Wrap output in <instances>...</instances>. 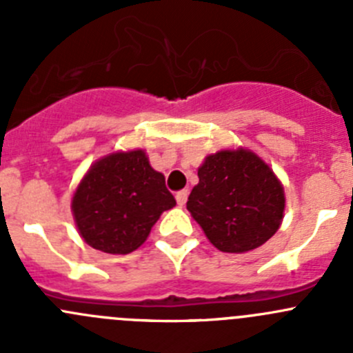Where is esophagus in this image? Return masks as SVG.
<instances>
[{
    "instance_id": "1",
    "label": "esophagus",
    "mask_w": 353,
    "mask_h": 353,
    "mask_svg": "<svg viewBox=\"0 0 353 353\" xmlns=\"http://www.w3.org/2000/svg\"><path fill=\"white\" fill-rule=\"evenodd\" d=\"M188 194H190V191H188V190L179 191V193L176 194V201H177V205H179V206H184V205H186V201H188Z\"/></svg>"
}]
</instances>
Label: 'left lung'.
Masks as SVG:
<instances>
[{
  "mask_svg": "<svg viewBox=\"0 0 353 353\" xmlns=\"http://www.w3.org/2000/svg\"><path fill=\"white\" fill-rule=\"evenodd\" d=\"M188 210L223 252L252 251L273 237L285 212V191L272 167L249 148L206 155Z\"/></svg>",
  "mask_w": 353,
  "mask_h": 353,
  "instance_id": "8db88e82",
  "label": "left lung"
}]
</instances>
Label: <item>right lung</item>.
Listing matches in <instances>:
<instances>
[{
	"label": "right lung",
	"instance_id": "obj_1",
	"mask_svg": "<svg viewBox=\"0 0 353 353\" xmlns=\"http://www.w3.org/2000/svg\"><path fill=\"white\" fill-rule=\"evenodd\" d=\"M174 205L165 177L150 165L141 148L95 160L71 198L81 239L109 254L140 248L160 215Z\"/></svg>",
	"mask_w": 353,
	"mask_h": 353
}]
</instances>
